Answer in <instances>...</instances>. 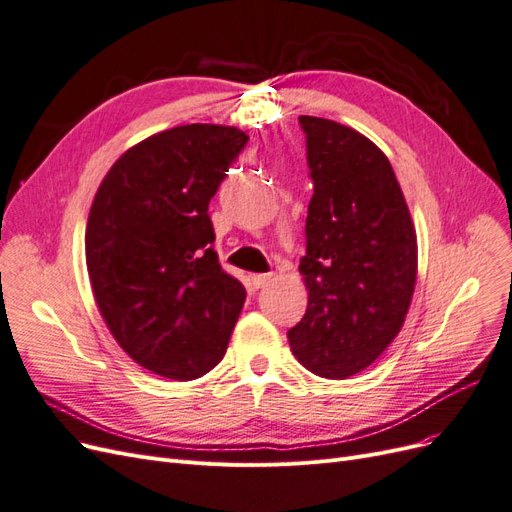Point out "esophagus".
<instances>
[{
  "label": "esophagus",
  "instance_id": "34e87169",
  "mask_svg": "<svg viewBox=\"0 0 512 512\" xmlns=\"http://www.w3.org/2000/svg\"><path fill=\"white\" fill-rule=\"evenodd\" d=\"M273 280V273H254L250 275V282L254 288H265Z\"/></svg>",
  "mask_w": 512,
  "mask_h": 512
}]
</instances>
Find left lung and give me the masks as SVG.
<instances>
[{"label":"left lung","instance_id":"8db88e82","mask_svg":"<svg viewBox=\"0 0 512 512\" xmlns=\"http://www.w3.org/2000/svg\"><path fill=\"white\" fill-rule=\"evenodd\" d=\"M314 196L299 271L307 309L288 331L297 361L344 380L374 363L406 320L416 282V232L393 166L356 130L299 117Z\"/></svg>","mask_w":512,"mask_h":512}]
</instances>
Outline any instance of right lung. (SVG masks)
Listing matches in <instances>:
<instances>
[{
    "label": "right lung",
    "instance_id": "add662e5",
    "mask_svg": "<svg viewBox=\"0 0 512 512\" xmlns=\"http://www.w3.org/2000/svg\"><path fill=\"white\" fill-rule=\"evenodd\" d=\"M247 141L213 123L153 134L111 166L91 205L85 258L98 309L158 376H205L241 314L245 288L220 265L207 209Z\"/></svg>",
    "mask_w": 512,
    "mask_h": 512
}]
</instances>
